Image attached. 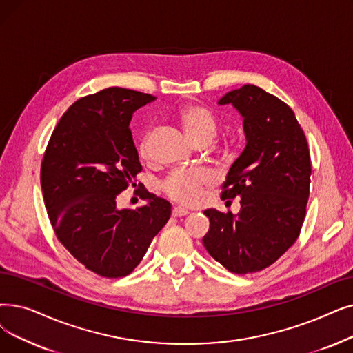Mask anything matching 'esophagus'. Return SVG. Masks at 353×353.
Segmentation results:
<instances>
[{
  "label": "esophagus",
  "mask_w": 353,
  "mask_h": 353,
  "mask_svg": "<svg viewBox=\"0 0 353 353\" xmlns=\"http://www.w3.org/2000/svg\"><path fill=\"white\" fill-rule=\"evenodd\" d=\"M186 214H189V210H186L185 208H173V216H186Z\"/></svg>",
  "instance_id": "34e87169"
}]
</instances>
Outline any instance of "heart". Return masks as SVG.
<instances>
[{
    "mask_svg": "<svg viewBox=\"0 0 353 353\" xmlns=\"http://www.w3.org/2000/svg\"><path fill=\"white\" fill-rule=\"evenodd\" d=\"M183 128L196 143L208 139L212 141L218 131V122L214 117L201 105H185L177 114ZM139 152L143 159L150 156V135L144 134L139 144ZM212 183V174L203 168H179L172 172L163 183L164 193L181 205H194L199 202L205 188Z\"/></svg>",
    "mask_w": 353,
    "mask_h": 353,
    "instance_id": "1",
    "label": "heart"
}]
</instances>
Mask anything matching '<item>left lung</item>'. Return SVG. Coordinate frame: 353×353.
Here are the masks:
<instances>
[{"instance_id": "8db88e82", "label": "left lung", "mask_w": 353, "mask_h": 353, "mask_svg": "<svg viewBox=\"0 0 353 353\" xmlns=\"http://www.w3.org/2000/svg\"><path fill=\"white\" fill-rule=\"evenodd\" d=\"M243 118L247 137L223 183L222 199L241 197L238 214L206 209V251L234 274L261 271L293 245L301 231L310 193L307 140L287 103L255 85L228 92Z\"/></svg>"}]
</instances>
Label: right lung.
Returning <instances> with one entry per match:
<instances>
[{
    "label": "right lung",
    "instance_id": "1",
    "mask_svg": "<svg viewBox=\"0 0 353 353\" xmlns=\"http://www.w3.org/2000/svg\"><path fill=\"white\" fill-rule=\"evenodd\" d=\"M154 99L117 86L83 97L60 118L44 151L40 181L54 234L106 279L132 272L172 214V205L151 193L135 210L117 208V196L143 170L130 121Z\"/></svg>",
    "mask_w": 353,
    "mask_h": 353
}]
</instances>
